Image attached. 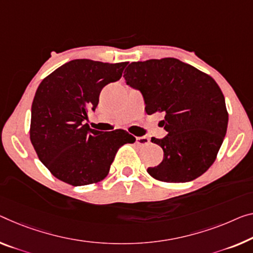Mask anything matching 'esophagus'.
Returning <instances> with one entry per match:
<instances>
[{
    "mask_svg": "<svg viewBox=\"0 0 253 253\" xmlns=\"http://www.w3.org/2000/svg\"><path fill=\"white\" fill-rule=\"evenodd\" d=\"M137 143L139 146H147L150 143V139L148 137H137Z\"/></svg>",
    "mask_w": 253,
    "mask_h": 253,
    "instance_id": "1",
    "label": "esophagus"
}]
</instances>
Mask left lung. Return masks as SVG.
Wrapping results in <instances>:
<instances>
[{
    "label": "left lung",
    "instance_id": "left-lung-1",
    "mask_svg": "<svg viewBox=\"0 0 253 253\" xmlns=\"http://www.w3.org/2000/svg\"><path fill=\"white\" fill-rule=\"evenodd\" d=\"M126 84L141 91L146 113H164L167 132L151 138L164 151L162 163L147 172L167 183L192 181L215 162L227 130L228 113L212 78L174 57L132 62L124 71Z\"/></svg>",
    "mask_w": 253,
    "mask_h": 253
}]
</instances>
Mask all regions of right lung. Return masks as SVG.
Segmentation results:
<instances>
[{"instance_id": "1", "label": "right lung", "mask_w": 253, "mask_h": 253, "mask_svg": "<svg viewBox=\"0 0 253 253\" xmlns=\"http://www.w3.org/2000/svg\"><path fill=\"white\" fill-rule=\"evenodd\" d=\"M127 62L72 60L42 79L32 105L30 141L40 161L59 180L88 185L104 180L116 151L133 143L129 132L90 129L83 124L95 111L106 84L121 79Z\"/></svg>"}]
</instances>
